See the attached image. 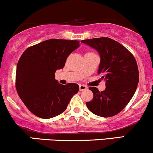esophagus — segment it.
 Masks as SVG:
<instances>
[{
    "mask_svg": "<svg viewBox=\"0 0 153 153\" xmlns=\"http://www.w3.org/2000/svg\"><path fill=\"white\" fill-rule=\"evenodd\" d=\"M88 89V87L86 85H84V84H80L79 85V91H81L86 90V89Z\"/></svg>",
    "mask_w": 153,
    "mask_h": 153,
    "instance_id": "1",
    "label": "esophagus"
}]
</instances>
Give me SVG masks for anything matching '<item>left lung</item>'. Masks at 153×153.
<instances>
[{
	"label": "left lung",
	"mask_w": 153,
	"mask_h": 153,
	"mask_svg": "<svg viewBox=\"0 0 153 153\" xmlns=\"http://www.w3.org/2000/svg\"><path fill=\"white\" fill-rule=\"evenodd\" d=\"M82 42L98 51L100 64L97 73L102 75L106 85L102 91L89 87L94 97L86 105L96 115H116L126 107L137 89L139 72L135 59L125 46L109 38H96Z\"/></svg>",
	"instance_id": "obj_1"
}]
</instances>
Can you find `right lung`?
Segmentation results:
<instances>
[{
	"mask_svg": "<svg viewBox=\"0 0 153 153\" xmlns=\"http://www.w3.org/2000/svg\"><path fill=\"white\" fill-rule=\"evenodd\" d=\"M79 41L48 39L28 48L16 68V87L20 98L36 116L49 119L66 110L78 92L77 84L63 85L55 79V72L65 65Z\"/></svg>",
	"mask_w": 153,
	"mask_h": 153,
	"instance_id": "right-lung-1",
	"label": "right lung"
}]
</instances>
